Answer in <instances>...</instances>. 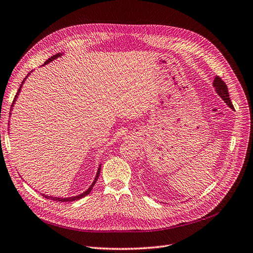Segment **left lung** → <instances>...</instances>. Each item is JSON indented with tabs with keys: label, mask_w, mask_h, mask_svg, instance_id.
Here are the masks:
<instances>
[{
	"label": "left lung",
	"mask_w": 253,
	"mask_h": 253,
	"mask_svg": "<svg viewBox=\"0 0 253 253\" xmlns=\"http://www.w3.org/2000/svg\"><path fill=\"white\" fill-rule=\"evenodd\" d=\"M213 85H214V87L216 89L217 94L222 98V99L225 101V103L230 108H234V105H233L232 101H230V98H229V95H228L227 86H226L225 83L221 80V78H219V76H216L215 80H214V83H213Z\"/></svg>",
	"instance_id": "8db88e82"
}]
</instances>
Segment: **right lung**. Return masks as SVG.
I'll return each instance as SVG.
<instances>
[{"mask_svg":"<svg viewBox=\"0 0 253 253\" xmlns=\"http://www.w3.org/2000/svg\"><path fill=\"white\" fill-rule=\"evenodd\" d=\"M62 53H57V54H54V56H52L51 58H49L48 60H46L45 62H44V65L45 64H48L49 62H51L52 60H54V59H57V58H59L60 56H61ZM30 74V73H29ZM28 78V76H27ZM25 81H26V79L23 81V83H21V85H23V84L25 83ZM21 85L19 86V89H18V91H17V93H16V95H15V98H14V100H13V103H12V106H13V104H14V102H15V100H16V98H17V95L19 94V92H20V87H21ZM11 115V114H10ZM100 168H101V166L99 167V169H98V171H97V174H96V177H95V180H94V182L92 183V185L90 186L89 188H87L84 193H82V194H80V195H76V196H71V197H54V196H48V195H45V194H42V196H44L45 199H47V200H51V201H54V202H73V201H78V200H81V199H83V197H84L85 195H87L89 194L91 191H92V189H93V187H94V185H95V183L97 182V180H98V177H99V173H100Z\"/></svg>","mask_w":253,"mask_h":253,"instance_id":"obj_1","label":"right lung"}]
</instances>
